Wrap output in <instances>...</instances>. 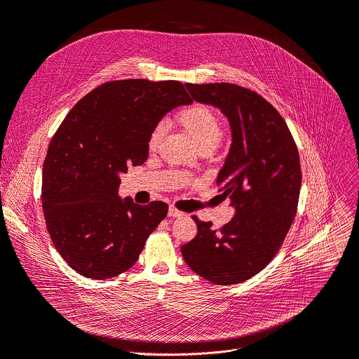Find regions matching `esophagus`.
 <instances>
[{
  "mask_svg": "<svg viewBox=\"0 0 359 359\" xmlns=\"http://www.w3.org/2000/svg\"><path fill=\"white\" fill-rule=\"evenodd\" d=\"M182 215H184V214L182 211L176 210L175 207H170L168 208V217H171V218H180Z\"/></svg>",
  "mask_w": 359,
  "mask_h": 359,
  "instance_id": "34e87169",
  "label": "esophagus"
}]
</instances>
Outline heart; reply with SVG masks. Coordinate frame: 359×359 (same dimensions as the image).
<instances>
[{"instance_id":"1","label":"heart","mask_w":359,"mask_h":359,"mask_svg":"<svg viewBox=\"0 0 359 359\" xmlns=\"http://www.w3.org/2000/svg\"><path fill=\"white\" fill-rule=\"evenodd\" d=\"M177 121L180 126L188 133L192 141L201 148L204 145H218L222 141L223 129L218 117L204 105H192L183 110ZM163 135V126H157L149 136V147L157 145L158 139Z\"/></svg>"}]
</instances>
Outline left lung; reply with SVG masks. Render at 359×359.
<instances>
[{
    "instance_id": "1",
    "label": "left lung",
    "mask_w": 359,
    "mask_h": 359,
    "mask_svg": "<svg viewBox=\"0 0 359 359\" xmlns=\"http://www.w3.org/2000/svg\"><path fill=\"white\" fill-rule=\"evenodd\" d=\"M186 89L229 120L231 145L217 184L235 215L220 230L195 218L198 235L182 255L215 285L242 283L274 258L292 226L302 182L299 154L283 117L257 92L233 83Z\"/></svg>"
}]
</instances>
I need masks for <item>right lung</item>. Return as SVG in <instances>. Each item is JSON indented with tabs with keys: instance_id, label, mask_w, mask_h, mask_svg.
<instances>
[{
	"instance_id": "1",
	"label": "right lung",
	"mask_w": 359,
	"mask_h": 359,
	"mask_svg": "<svg viewBox=\"0 0 359 359\" xmlns=\"http://www.w3.org/2000/svg\"><path fill=\"white\" fill-rule=\"evenodd\" d=\"M192 100L176 81L107 82L77 102L53 136L42 170V208L58 254L104 280L129 270L167 215L160 201L117 195L120 175L148 158L161 118Z\"/></svg>"
}]
</instances>
